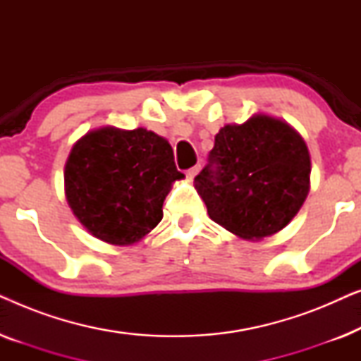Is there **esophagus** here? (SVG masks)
Masks as SVG:
<instances>
[{
	"label": "esophagus",
	"instance_id": "34e87169",
	"mask_svg": "<svg viewBox=\"0 0 361 361\" xmlns=\"http://www.w3.org/2000/svg\"><path fill=\"white\" fill-rule=\"evenodd\" d=\"M199 171H200V166L197 164V166H194V167H190V169H187L185 171V176H187V179H194V177L199 174Z\"/></svg>",
	"mask_w": 361,
	"mask_h": 361
}]
</instances>
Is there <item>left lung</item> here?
Listing matches in <instances>:
<instances>
[{
    "instance_id": "1",
    "label": "left lung",
    "mask_w": 361,
    "mask_h": 361,
    "mask_svg": "<svg viewBox=\"0 0 361 361\" xmlns=\"http://www.w3.org/2000/svg\"><path fill=\"white\" fill-rule=\"evenodd\" d=\"M194 185L215 224L243 240L278 233L310 189V154L289 123L256 113L215 136Z\"/></svg>"
}]
</instances>
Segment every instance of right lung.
Returning <instances> with one entry per match:
<instances>
[{"instance_id": "right-lung-1", "label": "right lung", "mask_w": 361, "mask_h": 361, "mask_svg": "<svg viewBox=\"0 0 361 361\" xmlns=\"http://www.w3.org/2000/svg\"><path fill=\"white\" fill-rule=\"evenodd\" d=\"M180 179L169 141L146 128L88 131L63 169L73 215L88 233L115 246L137 243L159 224L166 195Z\"/></svg>"}]
</instances>
